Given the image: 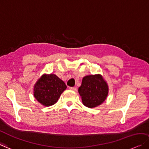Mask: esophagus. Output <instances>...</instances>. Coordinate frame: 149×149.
<instances>
[{"instance_id": "1", "label": "esophagus", "mask_w": 149, "mask_h": 149, "mask_svg": "<svg viewBox=\"0 0 149 149\" xmlns=\"http://www.w3.org/2000/svg\"><path fill=\"white\" fill-rule=\"evenodd\" d=\"M69 89H70V90H72V91H77V88L76 87H69Z\"/></svg>"}]
</instances>
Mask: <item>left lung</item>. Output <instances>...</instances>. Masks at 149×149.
Returning <instances> with one entry per match:
<instances>
[{"instance_id":"1","label":"left lung","mask_w":149,"mask_h":149,"mask_svg":"<svg viewBox=\"0 0 149 149\" xmlns=\"http://www.w3.org/2000/svg\"><path fill=\"white\" fill-rule=\"evenodd\" d=\"M109 88L101 74L87 75L83 77L79 93L83 105L89 108L97 107L104 102Z\"/></svg>"}]
</instances>
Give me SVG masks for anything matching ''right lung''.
<instances>
[{"label": "right lung", "instance_id": "right-lung-1", "mask_svg": "<svg viewBox=\"0 0 149 149\" xmlns=\"http://www.w3.org/2000/svg\"><path fill=\"white\" fill-rule=\"evenodd\" d=\"M66 89L64 82L56 75L44 74L34 85L33 95L39 103L48 107L57 102Z\"/></svg>", "mask_w": 149, "mask_h": 149}]
</instances>
